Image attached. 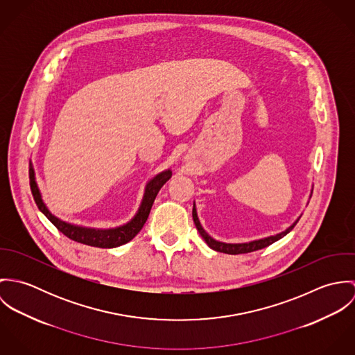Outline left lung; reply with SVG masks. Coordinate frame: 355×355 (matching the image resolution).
<instances>
[{"instance_id":"8db88e82","label":"left lung","mask_w":355,"mask_h":355,"mask_svg":"<svg viewBox=\"0 0 355 355\" xmlns=\"http://www.w3.org/2000/svg\"><path fill=\"white\" fill-rule=\"evenodd\" d=\"M193 218H194V224L200 232V235L202 236L203 241L206 242V245L214 250V252H218V253L225 254H243V253H252L255 250H259V249H263L272 243H275L276 241L282 239L283 236H286L295 225L297 223L300 221L301 216L290 225L287 227L284 231L276 234V235H270V236H266V238H261V239H255V241H250V242H243V243H225V242H220V241H216L214 238H211L205 230H203L201 223H200V218H198V213H197V207H196V202L193 206Z\"/></svg>"}]
</instances>
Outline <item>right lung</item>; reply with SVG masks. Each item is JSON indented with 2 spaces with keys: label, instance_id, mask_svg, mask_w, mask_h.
Masks as SVG:
<instances>
[{
  "label": "right lung",
  "instance_id": "right-lung-1",
  "mask_svg": "<svg viewBox=\"0 0 355 355\" xmlns=\"http://www.w3.org/2000/svg\"><path fill=\"white\" fill-rule=\"evenodd\" d=\"M171 176H172V171L165 169L150 179L145 187L142 202L139 205L135 216L128 223L114 227V228L83 227V225L64 221V220L58 218L57 216H54L49 210V207L46 206V203L44 202V200H42V194H41V190L37 183L34 168H31V171H30V186H31V193L34 196V200H35L38 209L51 220V224L60 232H62L69 239L83 243V245H87V246L101 248V249H113V248H119L121 245L128 243L138 235V232L142 230V227L145 225V223L149 217L153 202H154L158 191L171 179Z\"/></svg>",
  "mask_w": 355,
  "mask_h": 355
}]
</instances>
